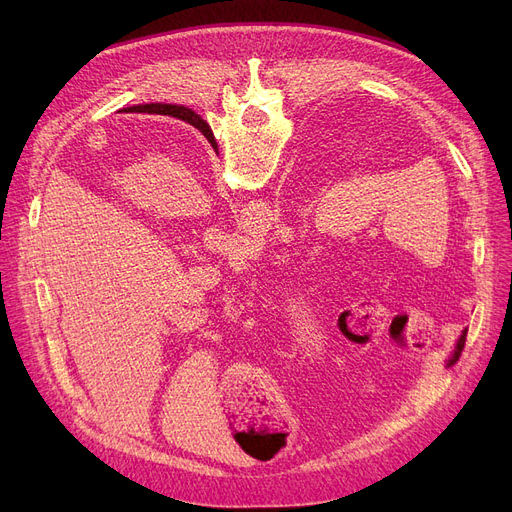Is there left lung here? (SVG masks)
Returning <instances> with one entry per match:
<instances>
[{"label":"left lung","instance_id":"left-lung-1","mask_svg":"<svg viewBox=\"0 0 512 512\" xmlns=\"http://www.w3.org/2000/svg\"><path fill=\"white\" fill-rule=\"evenodd\" d=\"M186 114H191L195 120L199 121L200 124H203V128H207V124L195 114V112H191V110H184ZM195 126H199L196 124V122H193ZM465 340H467V330L461 334V338H459V342H456V351H454V355H452V359H450V363H456V361H459V357H461V353H463V348H465Z\"/></svg>","mask_w":512,"mask_h":512}]
</instances>
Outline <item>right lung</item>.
I'll list each match as a JSON object with an SVG mask.
<instances>
[{
	"mask_svg": "<svg viewBox=\"0 0 512 512\" xmlns=\"http://www.w3.org/2000/svg\"><path fill=\"white\" fill-rule=\"evenodd\" d=\"M139 107H141V105H139ZM145 107H157L159 112H155V114H176V116H178V114H182V112H184V107H178V105H166V103H155V105L151 103V105H145ZM184 118H186L188 122H193V116H191V114H186Z\"/></svg>",
	"mask_w": 512,
	"mask_h": 512,
	"instance_id": "right-lung-1",
	"label": "right lung"
}]
</instances>
